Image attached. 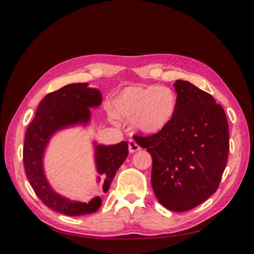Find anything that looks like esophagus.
Wrapping results in <instances>:
<instances>
[{
    "instance_id": "obj_1",
    "label": "esophagus",
    "mask_w": 254,
    "mask_h": 254,
    "mask_svg": "<svg viewBox=\"0 0 254 254\" xmlns=\"http://www.w3.org/2000/svg\"><path fill=\"white\" fill-rule=\"evenodd\" d=\"M128 149H129L130 153H133V152L139 151L141 149V147H140L139 144H137L135 141L129 140V142H128Z\"/></svg>"
}]
</instances>
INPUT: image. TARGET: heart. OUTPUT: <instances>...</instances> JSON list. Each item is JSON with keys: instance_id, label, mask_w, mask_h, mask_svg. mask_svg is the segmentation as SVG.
I'll return each instance as SVG.
<instances>
[{"instance_id": "1", "label": "heart", "mask_w": 254, "mask_h": 254, "mask_svg": "<svg viewBox=\"0 0 254 254\" xmlns=\"http://www.w3.org/2000/svg\"><path fill=\"white\" fill-rule=\"evenodd\" d=\"M177 105V96L170 88L157 84L132 86L114 97L112 112L120 120L132 121L139 133L153 135L170 126Z\"/></svg>"}]
</instances>
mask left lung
Wrapping results in <instances>:
<instances>
[{
	"label": "left lung",
	"instance_id": "obj_1",
	"mask_svg": "<svg viewBox=\"0 0 254 254\" xmlns=\"http://www.w3.org/2000/svg\"><path fill=\"white\" fill-rule=\"evenodd\" d=\"M175 118L162 132L134 136L152 158L151 186L159 202L189 211L217 190L229 151V126L222 107L206 92L178 79Z\"/></svg>",
	"mask_w": 254,
	"mask_h": 254
}]
</instances>
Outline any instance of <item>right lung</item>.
Here are the masks:
<instances>
[{
    "instance_id": "obj_1",
    "label": "right lung",
    "mask_w": 254,
    "mask_h": 254,
    "mask_svg": "<svg viewBox=\"0 0 254 254\" xmlns=\"http://www.w3.org/2000/svg\"><path fill=\"white\" fill-rule=\"evenodd\" d=\"M102 102L99 90L90 88L87 82L66 84L42 99L35 119L26 130L23 162L30 186L45 205L67 216H80L96 212L102 204V199L95 196L88 202H82L57 193L45 174V152L53 136L63 130L88 127L92 118L90 109L98 108ZM91 143L97 173L96 182L101 183L102 178V190L106 193L128 156V143L123 141L113 145H104L97 144L94 140Z\"/></svg>"
}]
</instances>
